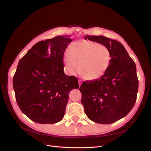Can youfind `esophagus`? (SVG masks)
<instances>
[{
    "label": "esophagus",
    "instance_id": "34e87169",
    "mask_svg": "<svg viewBox=\"0 0 151 151\" xmlns=\"http://www.w3.org/2000/svg\"><path fill=\"white\" fill-rule=\"evenodd\" d=\"M78 83H79V86H81V85L82 84V81H81V80H79L78 81Z\"/></svg>",
    "mask_w": 151,
    "mask_h": 151
}]
</instances>
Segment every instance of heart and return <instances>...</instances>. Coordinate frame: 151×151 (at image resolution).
Masks as SVG:
<instances>
[{"instance_id": "b5f03b06", "label": "heart", "mask_w": 151, "mask_h": 151, "mask_svg": "<svg viewBox=\"0 0 151 151\" xmlns=\"http://www.w3.org/2000/svg\"><path fill=\"white\" fill-rule=\"evenodd\" d=\"M111 50L107 46L90 40L73 42L64 54L65 68L70 74L77 70L85 79L96 80L105 74L110 65Z\"/></svg>"}]
</instances>
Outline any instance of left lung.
Segmentation results:
<instances>
[{
    "label": "left lung",
    "instance_id": "1",
    "mask_svg": "<svg viewBox=\"0 0 151 151\" xmlns=\"http://www.w3.org/2000/svg\"><path fill=\"white\" fill-rule=\"evenodd\" d=\"M84 39L107 46L111 59L102 76L82 83L81 102L90 120L114 123L127 115L136 103L139 86L136 64L118 41L102 35H85Z\"/></svg>",
    "mask_w": 151,
    "mask_h": 151
}]
</instances>
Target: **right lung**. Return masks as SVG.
Wrapping results in <instances>:
<instances>
[{"label":"right lung","instance_id":"obj_1","mask_svg":"<svg viewBox=\"0 0 151 151\" xmlns=\"http://www.w3.org/2000/svg\"><path fill=\"white\" fill-rule=\"evenodd\" d=\"M72 40L69 36L59 35L40 41L19 62L13 77L15 99L34 122L60 121L70 91L79 87L77 77L64 72V54Z\"/></svg>","mask_w":151,"mask_h":151}]
</instances>
